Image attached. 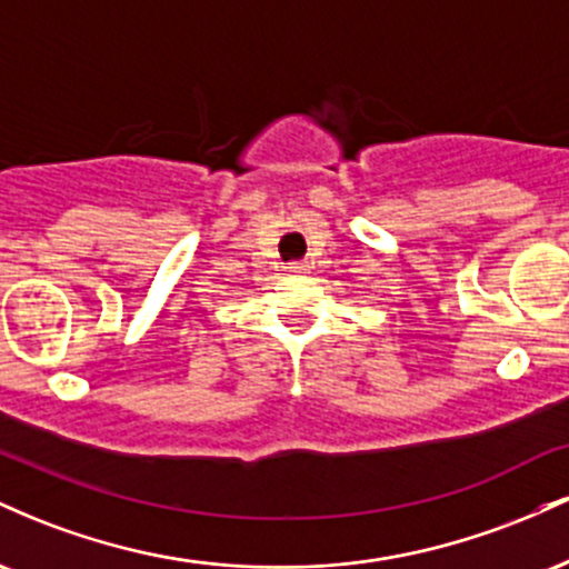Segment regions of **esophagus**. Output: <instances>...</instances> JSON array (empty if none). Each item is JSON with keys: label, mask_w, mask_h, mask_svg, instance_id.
<instances>
[{"label": "esophagus", "mask_w": 569, "mask_h": 569, "mask_svg": "<svg viewBox=\"0 0 569 569\" xmlns=\"http://www.w3.org/2000/svg\"><path fill=\"white\" fill-rule=\"evenodd\" d=\"M286 272H289V276H307V272H310V264H307V262H291L289 267H286Z\"/></svg>", "instance_id": "34e87169"}]
</instances>
